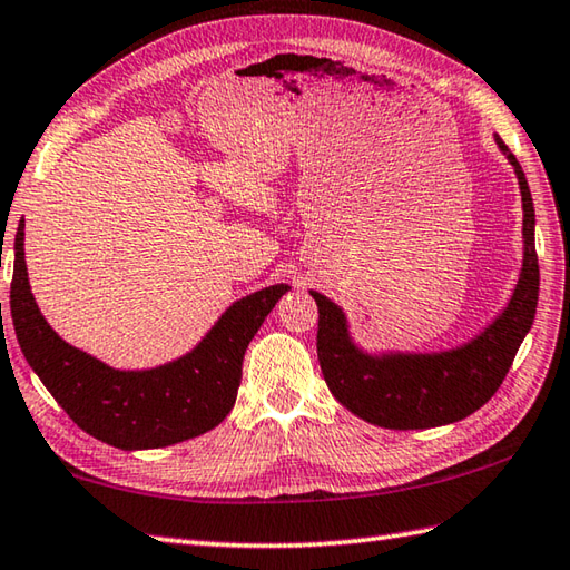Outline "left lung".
I'll return each instance as SVG.
<instances>
[{
  "label": "left lung",
  "mask_w": 570,
  "mask_h": 570,
  "mask_svg": "<svg viewBox=\"0 0 570 570\" xmlns=\"http://www.w3.org/2000/svg\"><path fill=\"white\" fill-rule=\"evenodd\" d=\"M497 145L514 165L523 203V266L519 284L501 316L470 343L444 353L367 355L348 336L343 311L318 292L316 351L323 381L353 415L387 430H428L464 420L489 403L504 383L521 341L537 316L539 259L533 242V199L519 160L504 140Z\"/></svg>",
  "instance_id": "obj_1"
}]
</instances>
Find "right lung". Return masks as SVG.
I'll return each mask as SVG.
<instances>
[{"instance_id":"add662e5","label":"right lung","mask_w":570,"mask_h":570,"mask_svg":"<svg viewBox=\"0 0 570 570\" xmlns=\"http://www.w3.org/2000/svg\"><path fill=\"white\" fill-rule=\"evenodd\" d=\"M286 292L276 284L232 304L183 358L153 371H114L61 341L41 316L27 278L21 219L9 306L27 363L78 428L118 450H155L205 434L229 415L244 351Z\"/></svg>"}]
</instances>
